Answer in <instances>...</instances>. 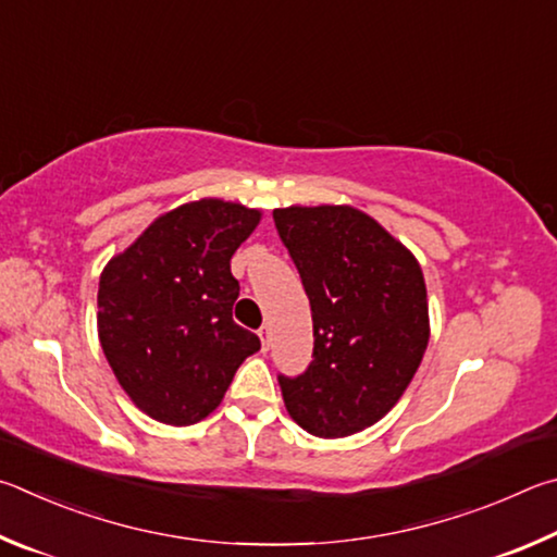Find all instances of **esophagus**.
<instances>
[{"label": "esophagus", "instance_id": "esophagus-1", "mask_svg": "<svg viewBox=\"0 0 557 557\" xmlns=\"http://www.w3.org/2000/svg\"><path fill=\"white\" fill-rule=\"evenodd\" d=\"M259 337H261V345H263V349H269V345H271V327H269V325H263V327L259 330Z\"/></svg>", "mask_w": 557, "mask_h": 557}]
</instances>
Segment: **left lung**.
<instances>
[{
    "label": "left lung",
    "mask_w": 557,
    "mask_h": 557,
    "mask_svg": "<svg viewBox=\"0 0 557 557\" xmlns=\"http://www.w3.org/2000/svg\"><path fill=\"white\" fill-rule=\"evenodd\" d=\"M313 313V362L281 376L288 416L318 437H347L392 411L431 339L413 251L352 205L273 210Z\"/></svg>",
    "instance_id": "1"
}]
</instances>
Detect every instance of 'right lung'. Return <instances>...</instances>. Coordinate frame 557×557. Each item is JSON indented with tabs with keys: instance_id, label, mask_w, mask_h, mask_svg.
<instances>
[{
	"instance_id": "add662e5",
	"label": "right lung",
	"mask_w": 557,
	"mask_h": 557,
	"mask_svg": "<svg viewBox=\"0 0 557 557\" xmlns=\"http://www.w3.org/2000/svg\"><path fill=\"white\" fill-rule=\"evenodd\" d=\"M261 214L222 198L183 202L104 263L97 337L124 394L153 421L208 418L261 347L232 320L239 281L230 269Z\"/></svg>"
}]
</instances>
